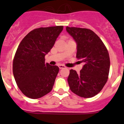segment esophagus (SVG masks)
<instances>
[{"mask_svg":"<svg viewBox=\"0 0 124 124\" xmlns=\"http://www.w3.org/2000/svg\"><path fill=\"white\" fill-rule=\"evenodd\" d=\"M59 68L60 69H63V68H65V66L63 65H59Z\"/></svg>","mask_w":124,"mask_h":124,"instance_id":"obj_1","label":"esophagus"}]
</instances>
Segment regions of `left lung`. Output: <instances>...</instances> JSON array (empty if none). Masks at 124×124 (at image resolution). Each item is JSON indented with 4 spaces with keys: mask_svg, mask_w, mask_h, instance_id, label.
<instances>
[{
    "mask_svg": "<svg viewBox=\"0 0 124 124\" xmlns=\"http://www.w3.org/2000/svg\"><path fill=\"white\" fill-rule=\"evenodd\" d=\"M67 32L77 42V59L83 67L79 73L70 70L68 77L71 91L83 98L98 94L106 85L110 70V57L103 42L95 32L86 28L68 27Z\"/></svg>",
    "mask_w": 124,
    "mask_h": 124,
    "instance_id": "8db88e82",
    "label": "left lung"
}]
</instances>
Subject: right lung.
I'll use <instances>...</instances> for the list:
<instances>
[{
	"instance_id": "add662e5",
	"label": "right lung",
	"mask_w": 124,
	"mask_h": 124,
	"mask_svg": "<svg viewBox=\"0 0 124 124\" xmlns=\"http://www.w3.org/2000/svg\"><path fill=\"white\" fill-rule=\"evenodd\" d=\"M63 28V26H57L35 29L20 43L14 57L12 71L18 88L26 97L37 99L53 89L59 68L45 63V56Z\"/></svg>"
}]
</instances>
